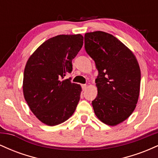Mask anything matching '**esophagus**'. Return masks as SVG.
Instances as JSON below:
<instances>
[{"label":"esophagus","mask_w":158,"mask_h":158,"mask_svg":"<svg viewBox=\"0 0 158 158\" xmlns=\"http://www.w3.org/2000/svg\"><path fill=\"white\" fill-rule=\"evenodd\" d=\"M81 88H82L83 90H85L87 88V85H81Z\"/></svg>","instance_id":"obj_1"}]
</instances>
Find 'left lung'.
I'll return each instance as SVG.
<instances>
[{"mask_svg":"<svg viewBox=\"0 0 158 158\" xmlns=\"http://www.w3.org/2000/svg\"><path fill=\"white\" fill-rule=\"evenodd\" d=\"M85 48L98 70V93L92 101L94 113L102 123L116 126L131 115L138 101V62L126 45L105 32L85 33Z\"/></svg>","mask_w":158,"mask_h":158,"instance_id":"8db88e82","label":"left lung"}]
</instances>
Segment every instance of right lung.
<instances>
[{
  "instance_id": "right-lung-1",
  "label": "right lung",
  "mask_w": 158,
  "mask_h": 158,
  "mask_svg": "<svg viewBox=\"0 0 158 158\" xmlns=\"http://www.w3.org/2000/svg\"><path fill=\"white\" fill-rule=\"evenodd\" d=\"M83 45V36L59 35L44 41L29 58L23 91L30 110L48 126L61 124L73 115L80 99V85L70 78L72 60Z\"/></svg>"
}]
</instances>
